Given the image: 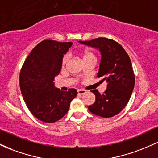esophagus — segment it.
<instances>
[{
    "label": "esophagus",
    "mask_w": 158,
    "mask_h": 158,
    "mask_svg": "<svg viewBox=\"0 0 158 158\" xmlns=\"http://www.w3.org/2000/svg\"><path fill=\"white\" fill-rule=\"evenodd\" d=\"M85 93H86V91H85V90H82V89L78 90V94H79V95H83V94Z\"/></svg>",
    "instance_id": "1"
}]
</instances>
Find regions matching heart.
<instances>
[{"instance_id": "obj_1", "label": "heart", "mask_w": 158, "mask_h": 158, "mask_svg": "<svg viewBox=\"0 0 158 158\" xmlns=\"http://www.w3.org/2000/svg\"><path fill=\"white\" fill-rule=\"evenodd\" d=\"M96 59V56L94 54V52L91 50H86L83 53V59ZM68 60V56L65 55L64 57H63L62 59V64H65L67 63V61Z\"/></svg>"}]
</instances>
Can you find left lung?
I'll use <instances>...</instances> for the list:
<instances>
[{
    "mask_svg": "<svg viewBox=\"0 0 158 158\" xmlns=\"http://www.w3.org/2000/svg\"><path fill=\"white\" fill-rule=\"evenodd\" d=\"M79 42L99 49L101 61L97 77L102 78V82L108 83L102 94L97 90H91L96 100L88 106V110L105 118L114 117L126 106L135 86V74L129 56L119 43L107 38Z\"/></svg>",
    "mask_w": 158,
    "mask_h": 158,
    "instance_id": "left-lung-1",
    "label": "left lung"
}]
</instances>
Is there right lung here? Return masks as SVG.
Here are the masks:
<instances>
[{
  "label": "right lung",
  "instance_id": "right-lung-1",
  "mask_svg": "<svg viewBox=\"0 0 158 158\" xmlns=\"http://www.w3.org/2000/svg\"><path fill=\"white\" fill-rule=\"evenodd\" d=\"M72 44L44 40L32 49L21 70L19 84L23 100L32 115L44 123L62 118L77 95L74 88L62 91L53 83L61 71L63 56Z\"/></svg>",
  "mask_w": 158,
  "mask_h": 158
}]
</instances>
